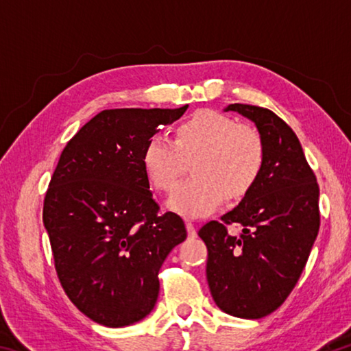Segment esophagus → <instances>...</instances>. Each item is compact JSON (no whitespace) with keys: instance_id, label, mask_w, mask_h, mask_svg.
Listing matches in <instances>:
<instances>
[{"instance_id":"esophagus-1","label":"esophagus","mask_w":351,"mask_h":351,"mask_svg":"<svg viewBox=\"0 0 351 351\" xmlns=\"http://www.w3.org/2000/svg\"><path fill=\"white\" fill-rule=\"evenodd\" d=\"M186 228H187L189 237H195V235H197V228H195V224H193L192 221H187V223H186Z\"/></svg>"}]
</instances>
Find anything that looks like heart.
<instances>
[{"mask_svg":"<svg viewBox=\"0 0 351 351\" xmlns=\"http://www.w3.org/2000/svg\"><path fill=\"white\" fill-rule=\"evenodd\" d=\"M194 161L192 180L169 199V207L184 217H204L217 210L228 195L240 199L258 181L265 164V142L249 123L215 110H201L175 130V141L156 134L147 142L144 169L148 180L169 193Z\"/></svg>","mask_w":351,"mask_h":351,"instance_id":"heart-1","label":"heart"}]
</instances>
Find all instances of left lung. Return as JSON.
I'll use <instances>...</instances> for the list:
<instances>
[{
  "mask_svg": "<svg viewBox=\"0 0 351 351\" xmlns=\"http://www.w3.org/2000/svg\"><path fill=\"white\" fill-rule=\"evenodd\" d=\"M257 125L265 142L258 181L221 221L206 223L198 235L207 246V283L215 304L241 319L276 311L294 289L316 240L319 184L295 133L268 108L232 104ZM240 223V236L227 226Z\"/></svg>",
  "mask_w": 351,
  "mask_h": 351,
  "instance_id": "8db88e82",
  "label": "left lung"
}]
</instances>
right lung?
Wrapping results in <instances>:
<instances>
[{"instance_id": "add662e5", "label": "right lung", "mask_w": 351, "mask_h": 351, "mask_svg": "<svg viewBox=\"0 0 351 351\" xmlns=\"http://www.w3.org/2000/svg\"><path fill=\"white\" fill-rule=\"evenodd\" d=\"M181 108L104 110L66 147L43 204L57 277L69 300L100 325H132L153 310L159 269L187 237L159 213L144 169L147 142Z\"/></svg>"}]
</instances>
